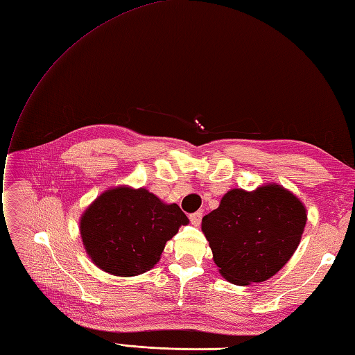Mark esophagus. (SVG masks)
Listing matches in <instances>:
<instances>
[{"label": "esophagus", "instance_id": "1", "mask_svg": "<svg viewBox=\"0 0 355 355\" xmlns=\"http://www.w3.org/2000/svg\"><path fill=\"white\" fill-rule=\"evenodd\" d=\"M190 220H191V225H194V226H199V225H200V222H202V212H200V211L194 212V214H191V216H190Z\"/></svg>", "mask_w": 355, "mask_h": 355}]
</instances>
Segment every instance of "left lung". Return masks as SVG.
I'll list each match as a JSON object with an SVG mask.
<instances>
[{
	"label": "left lung",
	"instance_id": "1",
	"mask_svg": "<svg viewBox=\"0 0 355 355\" xmlns=\"http://www.w3.org/2000/svg\"><path fill=\"white\" fill-rule=\"evenodd\" d=\"M306 223L301 199L279 184L254 191L234 188L202 218L212 259L222 277L237 286L263 282L295 254Z\"/></svg>",
	"mask_w": 355,
	"mask_h": 355
}]
</instances>
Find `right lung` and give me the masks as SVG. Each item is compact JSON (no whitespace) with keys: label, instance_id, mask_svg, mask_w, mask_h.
<instances>
[{"label":"right lung","instance_id":"right-lung-1","mask_svg":"<svg viewBox=\"0 0 355 355\" xmlns=\"http://www.w3.org/2000/svg\"><path fill=\"white\" fill-rule=\"evenodd\" d=\"M176 203L146 188L120 185L101 193L78 222L86 254L114 277H137L159 261L165 243L188 225Z\"/></svg>","mask_w":355,"mask_h":355}]
</instances>
